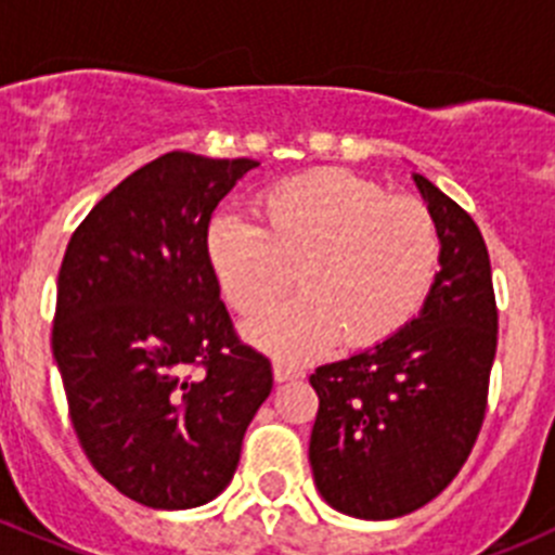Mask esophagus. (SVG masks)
I'll return each instance as SVG.
<instances>
[{"label": "esophagus", "instance_id": "obj_1", "mask_svg": "<svg viewBox=\"0 0 555 555\" xmlns=\"http://www.w3.org/2000/svg\"><path fill=\"white\" fill-rule=\"evenodd\" d=\"M273 377H276V383H287V380H298V377H304V372L298 370V366L276 361V364H273Z\"/></svg>", "mask_w": 555, "mask_h": 555}]
</instances>
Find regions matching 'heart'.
I'll use <instances>...</instances> for the list:
<instances>
[{
  "label": "heart",
  "mask_w": 555,
  "mask_h": 555,
  "mask_svg": "<svg viewBox=\"0 0 555 555\" xmlns=\"http://www.w3.org/2000/svg\"><path fill=\"white\" fill-rule=\"evenodd\" d=\"M260 219L221 214L207 227V262L237 312L251 314L293 284L304 293L243 325L251 345L307 361L334 341L366 348L388 339L427 301L441 235L427 205L388 196L345 169H312L271 185Z\"/></svg>",
  "instance_id": "1"
}]
</instances>
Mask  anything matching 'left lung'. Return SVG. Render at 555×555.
I'll use <instances>...</instances> for the list:
<instances>
[{
    "label": "left lung",
    "mask_w": 555,
    "mask_h": 555,
    "mask_svg": "<svg viewBox=\"0 0 555 555\" xmlns=\"http://www.w3.org/2000/svg\"><path fill=\"white\" fill-rule=\"evenodd\" d=\"M441 235V271L411 323L309 377L314 485L359 520H395L441 495L481 429L499 345L490 257L479 227L413 172Z\"/></svg>",
    "instance_id": "1"
}]
</instances>
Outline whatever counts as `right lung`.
I'll use <instances>...</instances> for the list:
<instances>
[{
    "mask_svg": "<svg viewBox=\"0 0 555 555\" xmlns=\"http://www.w3.org/2000/svg\"><path fill=\"white\" fill-rule=\"evenodd\" d=\"M254 167L160 155L92 207L62 260L51 350L70 422L98 474L150 509L214 501L273 388L207 262L210 216Z\"/></svg>",
    "mask_w": 555,
    "mask_h": 555,
    "instance_id": "1",
    "label": "right lung"
}]
</instances>
